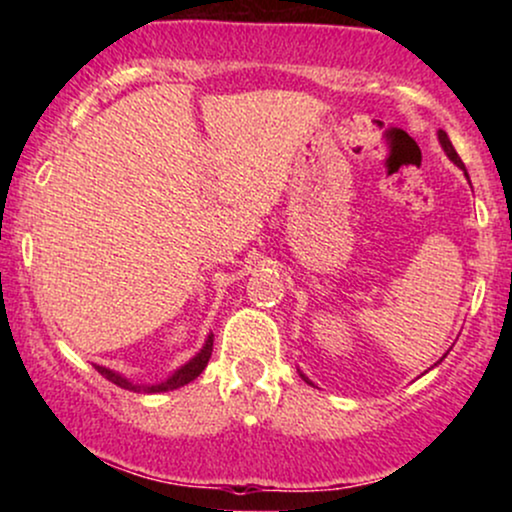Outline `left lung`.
<instances>
[{
	"instance_id": "obj_1",
	"label": "left lung",
	"mask_w": 512,
	"mask_h": 512,
	"mask_svg": "<svg viewBox=\"0 0 512 512\" xmlns=\"http://www.w3.org/2000/svg\"><path fill=\"white\" fill-rule=\"evenodd\" d=\"M438 139H440V144H443L445 154H448V156H450V161H452V163H457V166H460V168H464L462 158H460V156H457L455 146H452V142H450V139H448V134H445V132H443V129H440V132H438ZM305 380H308V378H305Z\"/></svg>"
}]
</instances>
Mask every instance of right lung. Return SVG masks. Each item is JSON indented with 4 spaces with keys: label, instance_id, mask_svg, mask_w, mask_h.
Returning <instances> with one entry per match:
<instances>
[{
    "label": "right lung",
    "instance_id": "right-lung-1",
    "mask_svg": "<svg viewBox=\"0 0 512 512\" xmlns=\"http://www.w3.org/2000/svg\"><path fill=\"white\" fill-rule=\"evenodd\" d=\"M211 349H214V334H209V339H207V344H204V349L199 351V354L192 358L190 363H185V366H182L180 370H175V373L170 375L166 383H161V385H149V387L132 385V383H129V380L120 378V375L113 373V370H108V368H103V366H96V370L103 375V378H108L110 383H115L117 387H125V390H134V392H168V390H175V387H182V385L192 383V380H195L197 375L202 373L204 368H207Z\"/></svg>",
    "mask_w": 512,
    "mask_h": 512
}]
</instances>
